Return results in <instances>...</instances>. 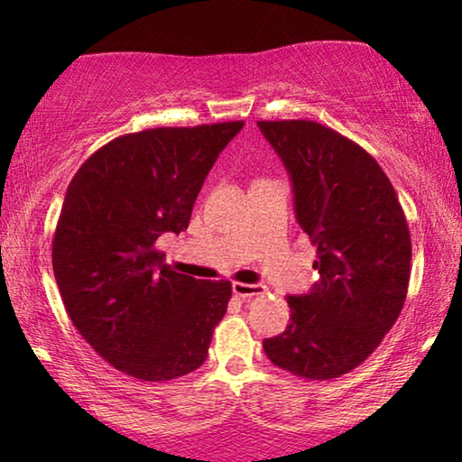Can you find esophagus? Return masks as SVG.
Instances as JSON below:
<instances>
[{"label":"esophagus","mask_w":462,"mask_h":462,"mask_svg":"<svg viewBox=\"0 0 462 462\" xmlns=\"http://www.w3.org/2000/svg\"><path fill=\"white\" fill-rule=\"evenodd\" d=\"M233 294L239 296V299L248 300V299H254V296L264 294V286H261V283L236 282V283H233Z\"/></svg>","instance_id":"obj_1"}]
</instances>
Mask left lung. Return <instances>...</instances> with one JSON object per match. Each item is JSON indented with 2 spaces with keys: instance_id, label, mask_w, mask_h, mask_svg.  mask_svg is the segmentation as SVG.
<instances>
[{
  "instance_id": "1",
  "label": "left lung",
  "mask_w": 462,
  "mask_h": 462,
  "mask_svg": "<svg viewBox=\"0 0 462 462\" xmlns=\"http://www.w3.org/2000/svg\"><path fill=\"white\" fill-rule=\"evenodd\" d=\"M294 189L296 220L318 245L319 282L288 296L290 326L264 338L277 368L330 381L357 368L400 318L412 242L395 189L368 151L309 119L258 122Z\"/></svg>"
}]
</instances>
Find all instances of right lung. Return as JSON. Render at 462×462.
Returning a JSON list of instances; mask_svg holds the SVG:
<instances>
[{"instance_id":"add662e5","label":"right lung","mask_w":462,"mask_h":462,"mask_svg":"<svg viewBox=\"0 0 462 462\" xmlns=\"http://www.w3.org/2000/svg\"><path fill=\"white\" fill-rule=\"evenodd\" d=\"M244 122L151 128L113 138L69 182L52 239L62 302L105 362L138 381H172L206 362L231 282L163 264L166 231L189 226L208 172Z\"/></svg>"}]
</instances>
